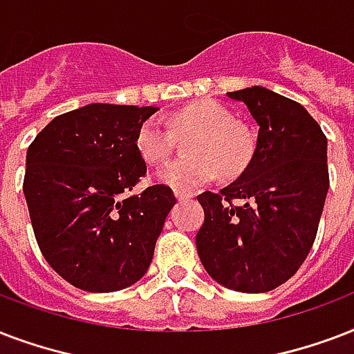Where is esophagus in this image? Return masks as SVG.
I'll return each instance as SVG.
<instances>
[{"label": "esophagus", "instance_id": "34e87169", "mask_svg": "<svg viewBox=\"0 0 354 354\" xmlns=\"http://www.w3.org/2000/svg\"><path fill=\"white\" fill-rule=\"evenodd\" d=\"M175 197H177V201H188L192 197V194H186V192L175 190Z\"/></svg>", "mask_w": 354, "mask_h": 354}]
</instances>
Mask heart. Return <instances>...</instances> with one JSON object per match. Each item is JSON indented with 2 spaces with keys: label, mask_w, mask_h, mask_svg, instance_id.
I'll list each match as a JSON object with an SVG mask.
<instances>
[{
  "label": "heart",
  "mask_w": 354,
  "mask_h": 354,
  "mask_svg": "<svg viewBox=\"0 0 354 354\" xmlns=\"http://www.w3.org/2000/svg\"><path fill=\"white\" fill-rule=\"evenodd\" d=\"M186 142L188 158L164 166L155 174L160 185L190 192L207 185L220 171L234 177L245 169L253 155V140L232 112L214 100H199L180 106L166 120H146L136 133V149L147 164H160L174 153L175 138Z\"/></svg>",
  "instance_id": "b5f03b06"
}]
</instances>
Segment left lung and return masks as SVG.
Masks as SVG:
<instances>
[{
    "mask_svg": "<svg viewBox=\"0 0 354 354\" xmlns=\"http://www.w3.org/2000/svg\"><path fill=\"white\" fill-rule=\"evenodd\" d=\"M227 97L248 106L257 146L236 180L197 196V254L225 288L262 294L288 281L314 243L328 192L327 138L305 106L264 86Z\"/></svg>",
    "mask_w": 354,
    "mask_h": 354,
    "instance_id": "1",
    "label": "left lung"
}]
</instances>
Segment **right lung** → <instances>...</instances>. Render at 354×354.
Here are the masks:
<instances>
[{
  "mask_svg": "<svg viewBox=\"0 0 354 354\" xmlns=\"http://www.w3.org/2000/svg\"><path fill=\"white\" fill-rule=\"evenodd\" d=\"M157 111L90 103L53 118L27 149L24 194L38 248L84 292L127 288L151 264L174 192L127 194L146 175L136 133Z\"/></svg>",
  "mask_w": 354,
  "mask_h": 354,
  "instance_id": "1",
  "label": "right lung"
}]
</instances>
